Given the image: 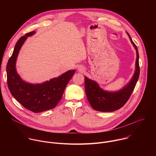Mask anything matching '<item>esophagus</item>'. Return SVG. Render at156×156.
Here are the masks:
<instances>
[{
	"label": "esophagus",
	"instance_id": "obj_1",
	"mask_svg": "<svg viewBox=\"0 0 156 156\" xmlns=\"http://www.w3.org/2000/svg\"><path fill=\"white\" fill-rule=\"evenodd\" d=\"M78 72H81V73H83V72H84V69L83 67V66H79V67L78 68Z\"/></svg>",
	"mask_w": 156,
	"mask_h": 156
}]
</instances>
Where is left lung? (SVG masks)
<instances>
[{
    "instance_id": "1",
    "label": "left lung",
    "mask_w": 156,
    "mask_h": 156,
    "mask_svg": "<svg viewBox=\"0 0 156 156\" xmlns=\"http://www.w3.org/2000/svg\"><path fill=\"white\" fill-rule=\"evenodd\" d=\"M136 51L135 72L129 82L119 91L110 92L103 90L94 81L84 78V86L87 99L93 109L100 112H114L122 107L129 99L135 87L140 76L139 54L135 44L127 33Z\"/></svg>"
}]
</instances>
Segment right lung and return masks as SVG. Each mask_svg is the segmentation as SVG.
<instances>
[{
  "label": "right lung",
  "mask_w": 156,
  "mask_h": 156,
  "mask_svg": "<svg viewBox=\"0 0 156 156\" xmlns=\"http://www.w3.org/2000/svg\"><path fill=\"white\" fill-rule=\"evenodd\" d=\"M35 33L34 31L28 33L17 41L7 65V76L8 87L13 98L27 109L39 113L57 105L75 70H69L41 84H31L22 80L16 70L17 56L27 37Z\"/></svg>",
  "instance_id": "right-lung-1"
}]
</instances>
